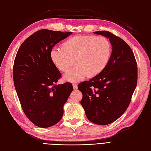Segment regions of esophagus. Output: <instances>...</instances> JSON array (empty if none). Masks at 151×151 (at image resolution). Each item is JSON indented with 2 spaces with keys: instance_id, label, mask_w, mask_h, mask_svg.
<instances>
[{
  "instance_id": "esophagus-1",
  "label": "esophagus",
  "mask_w": 151,
  "mask_h": 151,
  "mask_svg": "<svg viewBox=\"0 0 151 151\" xmlns=\"http://www.w3.org/2000/svg\"><path fill=\"white\" fill-rule=\"evenodd\" d=\"M73 88H74V89H77V85L76 84H73Z\"/></svg>"
}]
</instances>
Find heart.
Masks as SVG:
<instances>
[{
	"label": "heart",
	"mask_w": 151,
	"mask_h": 151,
	"mask_svg": "<svg viewBox=\"0 0 151 151\" xmlns=\"http://www.w3.org/2000/svg\"><path fill=\"white\" fill-rule=\"evenodd\" d=\"M112 52L111 44L104 37L76 35L65 41L62 48H53L50 51L52 62L71 82L82 80L86 76L93 77L100 74L107 67Z\"/></svg>",
	"instance_id": "obj_1"
}]
</instances>
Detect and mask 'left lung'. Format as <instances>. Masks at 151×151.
Here are the masks:
<instances>
[{
    "mask_svg": "<svg viewBox=\"0 0 151 151\" xmlns=\"http://www.w3.org/2000/svg\"><path fill=\"white\" fill-rule=\"evenodd\" d=\"M109 39L112 51L102 72L78 85L81 104L88 119L99 125L113 123L123 114L137 86V63L131 47L108 31L95 32Z\"/></svg>",
    "mask_w": 151,
    "mask_h": 151,
    "instance_id": "8db88e82",
    "label": "left lung"
}]
</instances>
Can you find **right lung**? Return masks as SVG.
Instances as JSON below:
<instances>
[{
  "mask_svg": "<svg viewBox=\"0 0 151 151\" xmlns=\"http://www.w3.org/2000/svg\"><path fill=\"white\" fill-rule=\"evenodd\" d=\"M72 32L42 29L24 41L16 55L13 81L22 108L32 123L48 128L63 115V105L73 91L72 84H57L61 73L52 62L50 51Z\"/></svg>",
  "mask_w": 151,
  "mask_h": 151,
  "instance_id": "add662e5",
  "label": "right lung"
}]
</instances>
